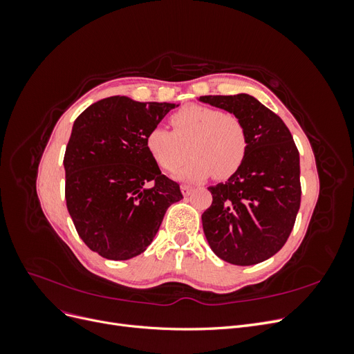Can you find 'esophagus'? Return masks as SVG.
<instances>
[{"label":"esophagus","mask_w":354,"mask_h":354,"mask_svg":"<svg viewBox=\"0 0 354 354\" xmlns=\"http://www.w3.org/2000/svg\"><path fill=\"white\" fill-rule=\"evenodd\" d=\"M190 192H192V186H189V185H183V186H181V194H183L185 196L190 195Z\"/></svg>","instance_id":"34e87169"}]
</instances>
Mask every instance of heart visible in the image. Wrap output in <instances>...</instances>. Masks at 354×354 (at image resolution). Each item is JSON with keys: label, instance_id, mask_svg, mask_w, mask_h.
I'll return each instance as SVG.
<instances>
[{"label": "heart", "instance_id": "obj_1", "mask_svg": "<svg viewBox=\"0 0 354 354\" xmlns=\"http://www.w3.org/2000/svg\"><path fill=\"white\" fill-rule=\"evenodd\" d=\"M169 121L173 131L155 125L146 134L147 152L162 169L176 171L189 152L194 158L178 173L183 180L196 181L212 173L227 178L241 168L248 137L236 113L187 104L171 115Z\"/></svg>", "mask_w": 354, "mask_h": 354}]
</instances>
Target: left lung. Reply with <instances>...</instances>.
Returning <instances> with one entry per match:
<instances>
[{
  "instance_id": "left-lung-1",
  "label": "left lung",
  "mask_w": 354,
  "mask_h": 354,
  "mask_svg": "<svg viewBox=\"0 0 354 354\" xmlns=\"http://www.w3.org/2000/svg\"><path fill=\"white\" fill-rule=\"evenodd\" d=\"M201 102L236 113L248 137L241 168L211 186L202 227L217 257L236 266L270 259L292 232L301 202L299 153L285 122L250 94L201 95Z\"/></svg>"
}]
</instances>
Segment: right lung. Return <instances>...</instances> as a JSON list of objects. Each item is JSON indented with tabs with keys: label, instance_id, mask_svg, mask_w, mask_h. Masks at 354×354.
<instances>
[{
	"label": "right lung",
	"instance_id": "obj_1",
	"mask_svg": "<svg viewBox=\"0 0 354 354\" xmlns=\"http://www.w3.org/2000/svg\"><path fill=\"white\" fill-rule=\"evenodd\" d=\"M113 95L88 106L66 146L65 198L80 238L108 260H130L153 241L183 195L146 149V134L177 108Z\"/></svg>",
	"mask_w": 354,
	"mask_h": 354
}]
</instances>
